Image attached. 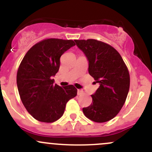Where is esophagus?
<instances>
[{"mask_svg":"<svg viewBox=\"0 0 152 152\" xmlns=\"http://www.w3.org/2000/svg\"><path fill=\"white\" fill-rule=\"evenodd\" d=\"M83 91L82 90H80V89H78L77 90V95L78 96H80V95H83Z\"/></svg>","mask_w":152,"mask_h":152,"instance_id":"obj_1","label":"esophagus"}]
</instances>
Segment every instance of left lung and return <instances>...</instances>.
Returning <instances> with one entry per match:
<instances>
[{
    "instance_id": "left-lung-1",
    "label": "left lung",
    "mask_w": 152,
    "mask_h": 152,
    "mask_svg": "<svg viewBox=\"0 0 152 152\" xmlns=\"http://www.w3.org/2000/svg\"><path fill=\"white\" fill-rule=\"evenodd\" d=\"M86 56L88 73L99 84L91 95L92 103L83 108L84 115L98 123L113 118L122 108L129 89V74L119 53L113 47L95 39L75 40Z\"/></svg>"
}]
</instances>
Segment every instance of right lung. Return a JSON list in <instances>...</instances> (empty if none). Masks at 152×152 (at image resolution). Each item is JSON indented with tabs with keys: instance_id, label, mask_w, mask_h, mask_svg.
Listing matches in <instances>:
<instances>
[{
	"instance_id": "add662e5",
	"label": "right lung",
	"mask_w": 152,
	"mask_h": 152,
	"mask_svg": "<svg viewBox=\"0 0 152 152\" xmlns=\"http://www.w3.org/2000/svg\"><path fill=\"white\" fill-rule=\"evenodd\" d=\"M75 45L73 40L48 39L34 45L23 58L17 85L23 105L35 119L57 121L67 102L76 96L77 90L72 85L61 87L53 79L59 70L61 56Z\"/></svg>"
}]
</instances>
